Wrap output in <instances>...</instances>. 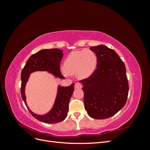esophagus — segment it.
I'll use <instances>...</instances> for the list:
<instances>
[{
    "mask_svg": "<svg viewBox=\"0 0 150 150\" xmlns=\"http://www.w3.org/2000/svg\"><path fill=\"white\" fill-rule=\"evenodd\" d=\"M74 88H75V89H81V88H82V85H81V84H80L79 83H76L75 84Z\"/></svg>",
    "mask_w": 150,
    "mask_h": 150,
    "instance_id": "esophagus-1",
    "label": "esophagus"
}]
</instances>
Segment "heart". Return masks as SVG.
I'll use <instances>...</instances> for the list:
<instances>
[{
    "label": "heart",
    "mask_w": 150,
    "mask_h": 150,
    "mask_svg": "<svg viewBox=\"0 0 150 150\" xmlns=\"http://www.w3.org/2000/svg\"><path fill=\"white\" fill-rule=\"evenodd\" d=\"M97 56L93 51L83 49L71 52L63 63V70L68 75L76 74L77 78H89L96 69Z\"/></svg>",
    "instance_id": "heart-1"
}]
</instances>
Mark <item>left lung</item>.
<instances>
[{
  "label": "left lung",
  "mask_w": 150,
  "mask_h": 150,
  "mask_svg": "<svg viewBox=\"0 0 150 150\" xmlns=\"http://www.w3.org/2000/svg\"><path fill=\"white\" fill-rule=\"evenodd\" d=\"M98 61L96 69L82 84L84 107L93 119H106L124 107L129 86L126 67L114 50L104 45L90 47Z\"/></svg>",
  "instance_id": "1"
}]
</instances>
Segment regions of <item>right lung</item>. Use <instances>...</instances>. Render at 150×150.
<instances>
[{
	"mask_svg": "<svg viewBox=\"0 0 150 150\" xmlns=\"http://www.w3.org/2000/svg\"><path fill=\"white\" fill-rule=\"evenodd\" d=\"M63 55V51L59 49L40 50L29 58L21 72L22 98L30 114L38 120L45 123H57L66 119L69 111L70 99L74 91V84L67 87L57 86V94L53 106L44 115H38L30 110L26 101L25 86L30 74L36 71H47L55 78L64 79L60 71V62Z\"/></svg>",
	"mask_w": 150,
	"mask_h": 150,
	"instance_id": "add662e5",
	"label": "right lung"
}]
</instances>
